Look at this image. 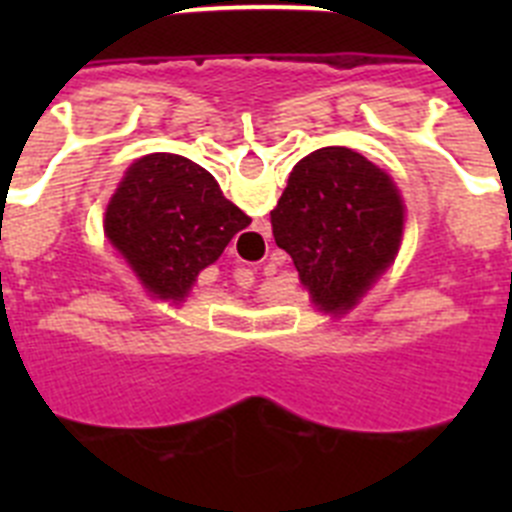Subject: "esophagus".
<instances>
[{"instance_id": "esophagus-1", "label": "esophagus", "mask_w": 512, "mask_h": 512, "mask_svg": "<svg viewBox=\"0 0 512 512\" xmlns=\"http://www.w3.org/2000/svg\"><path fill=\"white\" fill-rule=\"evenodd\" d=\"M238 261H243V259H238Z\"/></svg>"}]
</instances>
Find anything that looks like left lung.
Returning a JSON list of instances; mask_svg holds the SVG:
<instances>
[{
    "mask_svg": "<svg viewBox=\"0 0 512 512\" xmlns=\"http://www.w3.org/2000/svg\"><path fill=\"white\" fill-rule=\"evenodd\" d=\"M405 205L387 171L343 146L312 151L271 210L279 248L323 312H346L395 261Z\"/></svg>",
    "mask_w": 512,
    "mask_h": 512,
    "instance_id": "1",
    "label": "left lung"
}]
</instances>
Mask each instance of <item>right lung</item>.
Returning a JSON list of instances; mask_svg holds the SVG:
<instances>
[{"label": "right lung", "mask_w": 512, "mask_h": 512, "mask_svg": "<svg viewBox=\"0 0 512 512\" xmlns=\"http://www.w3.org/2000/svg\"><path fill=\"white\" fill-rule=\"evenodd\" d=\"M248 225L251 217L225 200L215 176L176 153L138 158L104 212V233L140 284L171 302H182Z\"/></svg>", "instance_id": "obj_1"}]
</instances>
